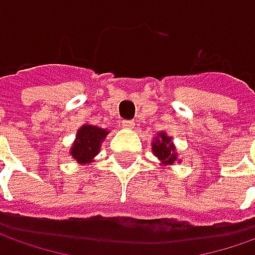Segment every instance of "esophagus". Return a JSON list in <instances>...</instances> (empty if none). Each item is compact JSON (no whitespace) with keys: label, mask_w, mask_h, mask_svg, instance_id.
<instances>
[{"label":"esophagus","mask_w":255,"mask_h":255,"mask_svg":"<svg viewBox=\"0 0 255 255\" xmlns=\"http://www.w3.org/2000/svg\"><path fill=\"white\" fill-rule=\"evenodd\" d=\"M123 126L126 129H132V128H134V121H123Z\"/></svg>","instance_id":"esophagus-1"}]
</instances>
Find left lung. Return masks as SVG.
Segmentation results:
<instances>
[{"label": "left lung", "mask_w": 255, "mask_h": 255, "mask_svg": "<svg viewBox=\"0 0 255 255\" xmlns=\"http://www.w3.org/2000/svg\"><path fill=\"white\" fill-rule=\"evenodd\" d=\"M159 137L160 139L156 137V142L152 144L154 156H157L164 163H173L176 160V153H174V146L170 144L171 139L163 133L159 134Z\"/></svg>", "instance_id": "1"}]
</instances>
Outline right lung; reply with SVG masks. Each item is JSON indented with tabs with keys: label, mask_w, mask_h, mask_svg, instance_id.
I'll use <instances>...</instances> for the list:
<instances>
[{
	"label": "right lung",
	"mask_w": 255,
	"mask_h": 255,
	"mask_svg": "<svg viewBox=\"0 0 255 255\" xmlns=\"http://www.w3.org/2000/svg\"><path fill=\"white\" fill-rule=\"evenodd\" d=\"M106 129L96 126H82L76 134V142L71 149V154L79 163H89L99 152L101 143L106 137Z\"/></svg>",
	"instance_id": "obj_1"
}]
</instances>
